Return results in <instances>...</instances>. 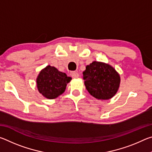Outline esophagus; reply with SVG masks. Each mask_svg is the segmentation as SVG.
<instances>
[{"label":"esophagus","mask_w":152,"mask_h":152,"mask_svg":"<svg viewBox=\"0 0 152 152\" xmlns=\"http://www.w3.org/2000/svg\"><path fill=\"white\" fill-rule=\"evenodd\" d=\"M70 76L72 77V78H78L79 76V74L78 72H70Z\"/></svg>","instance_id":"obj_1"}]
</instances>
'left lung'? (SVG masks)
<instances>
[{
  "label": "left lung",
  "mask_w": 152,
  "mask_h": 152,
  "mask_svg": "<svg viewBox=\"0 0 152 152\" xmlns=\"http://www.w3.org/2000/svg\"><path fill=\"white\" fill-rule=\"evenodd\" d=\"M82 74L86 90L98 100L111 99L119 88V74L109 64L94 61L86 66Z\"/></svg>",
  "instance_id": "1"
}]
</instances>
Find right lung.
Returning <instances> with one entry per match:
<instances>
[{
    "instance_id": "obj_1",
    "label": "right lung",
    "mask_w": 152,
    "mask_h": 152,
    "mask_svg": "<svg viewBox=\"0 0 152 152\" xmlns=\"http://www.w3.org/2000/svg\"><path fill=\"white\" fill-rule=\"evenodd\" d=\"M71 77L61 72L53 66H47L38 74L36 85L38 91L48 99H54L63 94Z\"/></svg>"
}]
</instances>
